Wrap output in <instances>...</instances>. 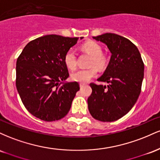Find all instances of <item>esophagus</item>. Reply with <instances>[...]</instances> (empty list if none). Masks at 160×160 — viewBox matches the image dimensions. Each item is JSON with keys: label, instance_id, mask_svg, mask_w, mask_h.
Wrapping results in <instances>:
<instances>
[{"label": "esophagus", "instance_id": "34e87169", "mask_svg": "<svg viewBox=\"0 0 160 160\" xmlns=\"http://www.w3.org/2000/svg\"><path fill=\"white\" fill-rule=\"evenodd\" d=\"M86 86V84H84V83H80V89H82V87H84V86Z\"/></svg>", "mask_w": 160, "mask_h": 160}]
</instances>
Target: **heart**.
Segmentation results:
<instances>
[{"mask_svg": "<svg viewBox=\"0 0 160 160\" xmlns=\"http://www.w3.org/2000/svg\"><path fill=\"white\" fill-rule=\"evenodd\" d=\"M82 49L85 52L89 53L92 56L89 65L92 68L89 69H80L75 71L71 74V80L75 82H79L84 83L95 78L97 75L96 67L99 69H102L106 65V58L102 53V49L101 46L94 41L86 42L82 45ZM65 63L68 68L74 70L77 67V56L74 49H70L65 53Z\"/></svg>", "mask_w": 160, "mask_h": 160, "instance_id": "b5f03b06", "label": "heart"}]
</instances>
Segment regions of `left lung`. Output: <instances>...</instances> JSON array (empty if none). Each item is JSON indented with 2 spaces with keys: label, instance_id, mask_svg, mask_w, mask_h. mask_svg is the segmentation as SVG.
Listing matches in <instances>:
<instances>
[{
  "label": "left lung",
  "instance_id": "left-lung-1",
  "mask_svg": "<svg viewBox=\"0 0 160 160\" xmlns=\"http://www.w3.org/2000/svg\"><path fill=\"white\" fill-rule=\"evenodd\" d=\"M108 47L111 59L98 81L90 83L92 92L88 98L89 113L95 120L113 122L126 115L136 103L144 79V65L137 47L127 38L112 33L92 37Z\"/></svg>",
  "mask_w": 160,
  "mask_h": 160
}]
</instances>
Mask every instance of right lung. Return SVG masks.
Returning a JSON list of instances; mask_svg holds the SVG:
<instances>
[{
    "label": "right lung",
    "mask_w": 160,
    "mask_h": 160,
    "mask_svg": "<svg viewBox=\"0 0 160 160\" xmlns=\"http://www.w3.org/2000/svg\"><path fill=\"white\" fill-rule=\"evenodd\" d=\"M78 39L40 37L29 42L18 58L16 89L26 109L40 120H58L71 109L80 86L78 82L65 81L69 74L64 58Z\"/></svg>",
    "instance_id": "1"
}]
</instances>
